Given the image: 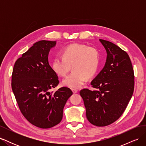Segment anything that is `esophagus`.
I'll use <instances>...</instances> for the list:
<instances>
[{
  "mask_svg": "<svg viewBox=\"0 0 146 146\" xmlns=\"http://www.w3.org/2000/svg\"><path fill=\"white\" fill-rule=\"evenodd\" d=\"M72 91L74 94H76V93H77V92H78V90H76V89H72Z\"/></svg>",
  "mask_w": 146,
  "mask_h": 146,
  "instance_id": "obj_1",
  "label": "esophagus"
}]
</instances>
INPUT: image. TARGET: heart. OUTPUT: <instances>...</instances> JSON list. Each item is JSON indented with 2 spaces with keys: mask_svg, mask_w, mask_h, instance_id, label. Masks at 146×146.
<instances>
[{
  "mask_svg": "<svg viewBox=\"0 0 146 146\" xmlns=\"http://www.w3.org/2000/svg\"><path fill=\"white\" fill-rule=\"evenodd\" d=\"M100 60L99 52L94 47L83 44H72L62 50V56L53 60L52 68L54 72L64 77L72 68L73 71L62 82L63 85L72 89L80 88L96 74Z\"/></svg>",
  "mask_w": 146,
  "mask_h": 146,
  "instance_id": "b5f03b06",
  "label": "heart"
}]
</instances>
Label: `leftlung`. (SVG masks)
<instances>
[{"label":"left lung","instance_id":"obj_1","mask_svg":"<svg viewBox=\"0 0 146 146\" xmlns=\"http://www.w3.org/2000/svg\"><path fill=\"white\" fill-rule=\"evenodd\" d=\"M107 51V60L91 85L96 90L83 89L80 94L89 122L108 125L121 117L134 91V72L127 53L113 42L99 39Z\"/></svg>","mask_w":146,"mask_h":146}]
</instances>
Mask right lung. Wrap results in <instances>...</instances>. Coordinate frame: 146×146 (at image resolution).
Listing matches in <instances>:
<instances>
[{
	"label": "right lung",
	"mask_w": 146,
	"mask_h": 146,
	"mask_svg": "<svg viewBox=\"0 0 146 146\" xmlns=\"http://www.w3.org/2000/svg\"><path fill=\"white\" fill-rule=\"evenodd\" d=\"M56 44L46 40L35 42L16 60L13 69L11 88L21 111L29 122L41 129L61 122L64 105L72 94L67 87L50 91L59 83L48 60Z\"/></svg>",
	"instance_id": "add662e5"
}]
</instances>
